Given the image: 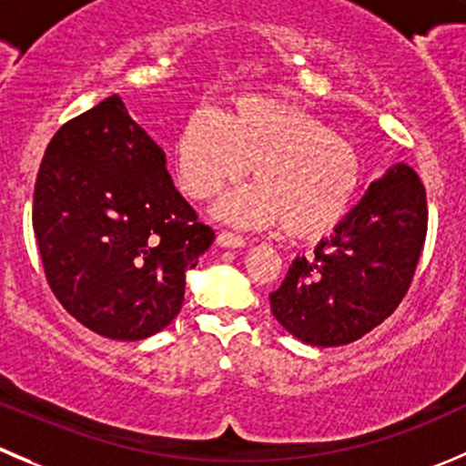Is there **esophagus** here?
Segmentation results:
<instances>
[{
  "mask_svg": "<svg viewBox=\"0 0 466 466\" xmlns=\"http://www.w3.org/2000/svg\"><path fill=\"white\" fill-rule=\"evenodd\" d=\"M218 246H223V248H243V246H246V238H243L241 234H234V232H228V229H223V232L218 234Z\"/></svg>",
  "mask_w": 466,
  "mask_h": 466,
  "instance_id": "esophagus-1",
  "label": "esophagus"
}]
</instances>
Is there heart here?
<instances>
[{"label":"heart","mask_w":466,"mask_h":466,"mask_svg":"<svg viewBox=\"0 0 466 466\" xmlns=\"http://www.w3.org/2000/svg\"><path fill=\"white\" fill-rule=\"evenodd\" d=\"M257 182L229 196L220 216L246 228L284 223L311 238L337 228L360 188V157L346 138L311 113L259 95L237 97L218 113L200 108L175 141L179 187L211 200L246 177Z\"/></svg>","instance_id":"obj_1"}]
</instances>
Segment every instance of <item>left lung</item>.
<instances>
[{
  "label": "left lung",
  "mask_w": 466,
  "mask_h": 466,
  "mask_svg": "<svg viewBox=\"0 0 466 466\" xmlns=\"http://www.w3.org/2000/svg\"><path fill=\"white\" fill-rule=\"evenodd\" d=\"M426 232V188L410 166L396 164L309 259H293L268 296L273 316L309 346H343L364 337L408 293Z\"/></svg>",
  "instance_id": "1"
}]
</instances>
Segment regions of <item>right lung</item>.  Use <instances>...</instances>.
<instances>
[{
  "mask_svg": "<svg viewBox=\"0 0 466 466\" xmlns=\"http://www.w3.org/2000/svg\"><path fill=\"white\" fill-rule=\"evenodd\" d=\"M31 218L56 300L118 341L152 337L179 314L187 270L214 243L118 95L54 134Z\"/></svg>",
  "mask_w": 466,
  "mask_h": 466,
  "instance_id": "add662e5",
  "label": "right lung"
}]
</instances>
